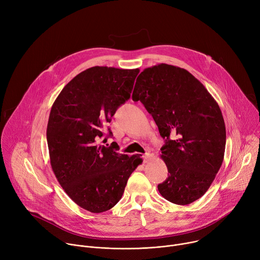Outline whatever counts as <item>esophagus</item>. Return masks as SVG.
Segmentation results:
<instances>
[{
	"label": "esophagus",
	"mask_w": 260,
	"mask_h": 260,
	"mask_svg": "<svg viewBox=\"0 0 260 260\" xmlns=\"http://www.w3.org/2000/svg\"><path fill=\"white\" fill-rule=\"evenodd\" d=\"M151 157H152V153H150V152H147V153H145V154L143 155L144 162H148V161H149V160L151 159Z\"/></svg>",
	"instance_id": "obj_1"
}]
</instances>
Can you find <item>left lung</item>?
<instances>
[{"label":"left lung","mask_w":260,"mask_h":260,"mask_svg":"<svg viewBox=\"0 0 260 260\" xmlns=\"http://www.w3.org/2000/svg\"><path fill=\"white\" fill-rule=\"evenodd\" d=\"M133 100L141 101L167 138L160 157L169 177L157 186L159 193L176 205L196 202L224 158L226 131L219 105L187 70L167 63L140 74Z\"/></svg>","instance_id":"8db88e82"}]
</instances>
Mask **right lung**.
I'll use <instances>...</instances> for the list:
<instances>
[{
  "label": "right lung",
  "mask_w": 260,
  "mask_h": 260,
  "mask_svg": "<svg viewBox=\"0 0 260 260\" xmlns=\"http://www.w3.org/2000/svg\"><path fill=\"white\" fill-rule=\"evenodd\" d=\"M139 72L89 68L62 88L51 107L46 136L52 171L69 198L91 213L113 208L143 161L139 154H121L99 142L104 124L129 99Z\"/></svg>",
  "instance_id": "1"
}]
</instances>
